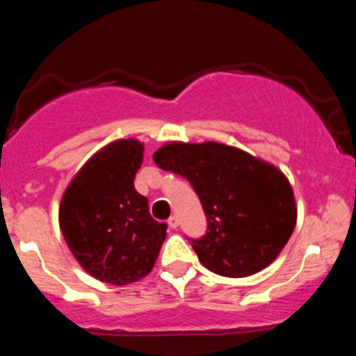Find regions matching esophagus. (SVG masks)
Here are the masks:
<instances>
[{"label": "esophagus", "instance_id": "esophagus-1", "mask_svg": "<svg viewBox=\"0 0 356 356\" xmlns=\"http://www.w3.org/2000/svg\"><path fill=\"white\" fill-rule=\"evenodd\" d=\"M168 225H169V228H172V229L178 228V217H176V216L169 217V219H168Z\"/></svg>", "mask_w": 356, "mask_h": 356}]
</instances>
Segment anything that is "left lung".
Instances as JSON below:
<instances>
[{
  "mask_svg": "<svg viewBox=\"0 0 356 356\" xmlns=\"http://www.w3.org/2000/svg\"><path fill=\"white\" fill-rule=\"evenodd\" d=\"M153 160L184 176L200 197L207 232L188 241L209 271L244 278L284 250L296 226V203L291 184L275 165L219 143H171Z\"/></svg>",
  "mask_w": 356,
  "mask_h": 356,
  "instance_id": "8db88e82",
  "label": "left lung"
}]
</instances>
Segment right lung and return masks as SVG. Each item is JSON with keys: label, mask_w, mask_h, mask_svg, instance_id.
I'll return each instance as SVG.
<instances>
[{"label": "right lung", "mask_w": 356, "mask_h": 356, "mask_svg": "<svg viewBox=\"0 0 356 356\" xmlns=\"http://www.w3.org/2000/svg\"><path fill=\"white\" fill-rule=\"evenodd\" d=\"M143 144H108L72 178L60 203V229L85 271L112 285H127L153 269L165 222L149 216L147 197L134 187Z\"/></svg>", "instance_id": "add662e5"}]
</instances>
